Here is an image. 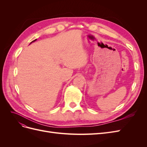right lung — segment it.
Wrapping results in <instances>:
<instances>
[{
  "mask_svg": "<svg viewBox=\"0 0 147 147\" xmlns=\"http://www.w3.org/2000/svg\"><path fill=\"white\" fill-rule=\"evenodd\" d=\"M36 40H37V39H35V40H33L31 43H32V42H35V41H36Z\"/></svg>",
  "mask_w": 147,
  "mask_h": 147,
  "instance_id": "1",
  "label": "right lung"
}]
</instances>
